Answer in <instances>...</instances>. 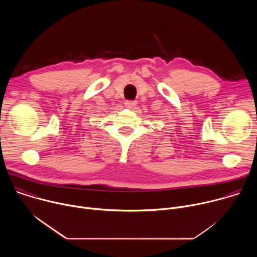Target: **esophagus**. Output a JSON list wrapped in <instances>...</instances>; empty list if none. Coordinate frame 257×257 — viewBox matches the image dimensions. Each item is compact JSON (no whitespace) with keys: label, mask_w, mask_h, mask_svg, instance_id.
Segmentation results:
<instances>
[{"label":"esophagus","mask_w":257,"mask_h":257,"mask_svg":"<svg viewBox=\"0 0 257 257\" xmlns=\"http://www.w3.org/2000/svg\"><path fill=\"white\" fill-rule=\"evenodd\" d=\"M136 105V101L135 100H126L125 101V106L128 108H133Z\"/></svg>","instance_id":"esophagus-1"}]
</instances>
